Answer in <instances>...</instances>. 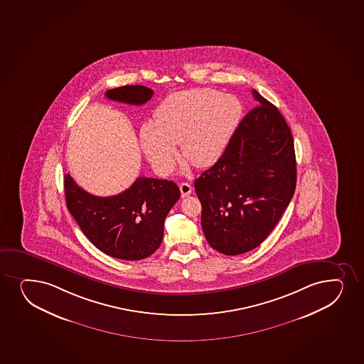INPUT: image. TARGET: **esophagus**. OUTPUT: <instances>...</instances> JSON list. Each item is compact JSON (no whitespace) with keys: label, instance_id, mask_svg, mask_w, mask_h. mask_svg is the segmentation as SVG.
Returning <instances> with one entry per match:
<instances>
[{"label":"esophagus","instance_id":"34e87169","mask_svg":"<svg viewBox=\"0 0 364 364\" xmlns=\"http://www.w3.org/2000/svg\"><path fill=\"white\" fill-rule=\"evenodd\" d=\"M180 191L182 198L188 197L189 194L192 193V186H191L189 183H186V182H183V183L180 184Z\"/></svg>","mask_w":364,"mask_h":364}]
</instances>
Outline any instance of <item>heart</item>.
Masks as SVG:
<instances>
[{"mask_svg":"<svg viewBox=\"0 0 364 364\" xmlns=\"http://www.w3.org/2000/svg\"><path fill=\"white\" fill-rule=\"evenodd\" d=\"M242 105L211 88L172 93L158 105L153 124H144L139 142L159 173L173 170L177 151L194 166L209 167L225 154L238 127Z\"/></svg>","mask_w":364,"mask_h":364,"instance_id":"b5f03b06","label":"heart"}]
</instances>
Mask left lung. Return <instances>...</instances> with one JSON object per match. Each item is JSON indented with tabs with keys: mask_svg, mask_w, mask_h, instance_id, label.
<instances>
[{
	"mask_svg": "<svg viewBox=\"0 0 364 364\" xmlns=\"http://www.w3.org/2000/svg\"><path fill=\"white\" fill-rule=\"evenodd\" d=\"M252 95L259 105L240 122L221 159L194 182L205 238L225 255L259 247L296 187L291 131L277 107Z\"/></svg>",
	"mask_w": 364,
	"mask_h": 364,
	"instance_id": "left-lung-1",
	"label": "left lung"
}]
</instances>
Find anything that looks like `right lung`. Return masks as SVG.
Here are the masks:
<instances>
[{
	"mask_svg": "<svg viewBox=\"0 0 364 364\" xmlns=\"http://www.w3.org/2000/svg\"><path fill=\"white\" fill-rule=\"evenodd\" d=\"M153 90L122 86L108 90L105 97L126 105H142ZM69 213L93 245L115 259L136 261L151 256L160 247L164 222L181 197L172 181L138 177L130 188L113 197H96L80 188L69 173L64 176Z\"/></svg>",
	"mask_w": 364,
	"mask_h": 364,
	"instance_id": "1",
	"label": "right lung"
}]
</instances>
